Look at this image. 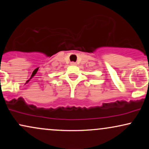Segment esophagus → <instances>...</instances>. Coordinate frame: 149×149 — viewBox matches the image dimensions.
Instances as JSON below:
<instances>
[{
    "instance_id": "34e87169",
    "label": "esophagus",
    "mask_w": 149,
    "mask_h": 149,
    "mask_svg": "<svg viewBox=\"0 0 149 149\" xmlns=\"http://www.w3.org/2000/svg\"><path fill=\"white\" fill-rule=\"evenodd\" d=\"M71 65H72V66H75V65H76V63L74 62V61H72V62H71Z\"/></svg>"
}]
</instances>
